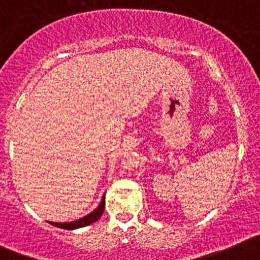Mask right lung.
Instances as JSON below:
<instances>
[{
	"mask_svg": "<svg viewBox=\"0 0 260 260\" xmlns=\"http://www.w3.org/2000/svg\"><path fill=\"white\" fill-rule=\"evenodd\" d=\"M104 210H105V196L102 197L101 203H100V206H98L97 209L93 210L90 214L81 217V219H79V220L70 221V223H54V221H49V223H50L51 225L58 226V228H62V229H69V231H71V229H78V228H81V226H86L95 223V221L101 217V215L104 214Z\"/></svg>",
	"mask_w": 260,
	"mask_h": 260,
	"instance_id": "add662e5",
	"label": "right lung"
}]
</instances>
